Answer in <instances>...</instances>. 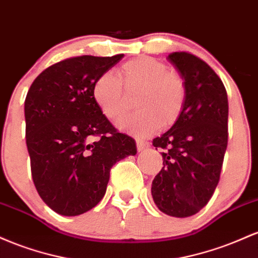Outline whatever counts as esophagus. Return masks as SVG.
Returning a JSON list of instances; mask_svg holds the SVG:
<instances>
[{
    "instance_id": "esophagus-1",
    "label": "esophagus",
    "mask_w": 258,
    "mask_h": 258,
    "mask_svg": "<svg viewBox=\"0 0 258 258\" xmlns=\"http://www.w3.org/2000/svg\"><path fill=\"white\" fill-rule=\"evenodd\" d=\"M147 146H149V144H147L146 141L140 140V139H138V140H137V147H138V151H139V152L143 151L145 147H147Z\"/></svg>"
}]
</instances>
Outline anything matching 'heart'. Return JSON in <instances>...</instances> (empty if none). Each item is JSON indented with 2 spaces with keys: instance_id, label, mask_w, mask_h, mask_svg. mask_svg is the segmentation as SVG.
<instances>
[{
  "instance_id": "obj_1",
  "label": "heart",
  "mask_w": 258,
  "mask_h": 258,
  "mask_svg": "<svg viewBox=\"0 0 258 258\" xmlns=\"http://www.w3.org/2000/svg\"><path fill=\"white\" fill-rule=\"evenodd\" d=\"M118 77L106 72L92 84V98L101 113L117 119L128 108V94H134L137 111L124 114L118 128L138 137H146L158 128H170L178 121L186 102V83L178 72L162 60L140 56L124 62ZM124 88H123L122 86Z\"/></svg>"
}]
</instances>
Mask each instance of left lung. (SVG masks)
Listing matches in <instances>:
<instances>
[{"mask_svg": "<svg viewBox=\"0 0 258 258\" xmlns=\"http://www.w3.org/2000/svg\"><path fill=\"white\" fill-rule=\"evenodd\" d=\"M167 59L186 83L184 111L153 146L162 149L163 167L152 181L158 210L176 218L194 216L212 198L228 145V96L212 68L187 52Z\"/></svg>", "mask_w": 258, "mask_h": 258, "instance_id": "obj_1", "label": "left lung"}]
</instances>
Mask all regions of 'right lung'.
Here are the masks:
<instances>
[{
    "label": "right lung",
    "instance_id": "right-lung-1",
    "mask_svg": "<svg viewBox=\"0 0 258 258\" xmlns=\"http://www.w3.org/2000/svg\"><path fill=\"white\" fill-rule=\"evenodd\" d=\"M124 54L79 56L48 67L24 102L31 175L40 198L62 216L88 212L106 194L111 168L137 155L133 138L101 113L92 84Z\"/></svg>",
    "mask_w": 258,
    "mask_h": 258
}]
</instances>
